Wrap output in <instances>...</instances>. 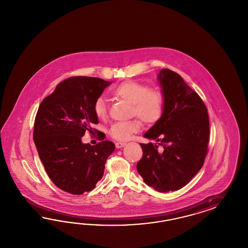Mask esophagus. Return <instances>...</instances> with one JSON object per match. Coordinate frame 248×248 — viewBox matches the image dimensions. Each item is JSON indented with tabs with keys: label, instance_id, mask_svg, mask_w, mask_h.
Listing matches in <instances>:
<instances>
[{
	"label": "esophagus",
	"instance_id": "esophagus-1",
	"mask_svg": "<svg viewBox=\"0 0 248 248\" xmlns=\"http://www.w3.org/2000/svg\"><path fill=\"white\" fill-rule=\"evenodd\" d=\"M126 143H124V142H117V143H115V146H116V148H122V147H124V145H125Z\"/></svg>",
	"mask_w": 248,
	"mask_h": 248
}]
</instances>
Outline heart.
Instances as JSON below:
<instances>
[{
	"label": "heart",
	"mask_w": 248,
	"mask_h": 248,
	"mask_svg": "<svg viewBox=\"0 0 248 248\" xmlns=\"http://www.w3.org/2000/svg\"><path fill=\"white\" fill-rule=\"evenodd\" d=\"M111 94L132 105V115H136L143 123H156L163 114L164 98L160 92L152 90L149 86L135 81H125L113 88ZM93 113L100 120L107 116V106L103 98H98L93 105ZM142 124L139 120L117 122L109 130L115 140L127 141L140 131Z\"/></svg>",
	"instance_id": "heart-1"
}]
</instances>
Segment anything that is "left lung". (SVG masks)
<instances>
[{"mask_svg":"<svg viewBox=\"0 0 248 248\" xmlns=\"http://www.w3.org/2000/svg\"><path fill=\"white\" fill-rule=\"evenodd\" d=\"M164 97L161 118L144 137L162 145L141 143L136 168L143 182L158 192L179 190L202 168L209 142V116L202 99L180 75L162 69L157 76Z\"/></svg>","mask_w":248,"mask_h":248,"instance_id":"8db88e82","label":"left lung"}]
</instances>
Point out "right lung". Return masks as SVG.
Segmentation results:
<instances>
[{"mask_svg": "<svg viewBox=\"0 0 248 248\" xmlns=\"http://www.w3.org/2000/svg\"><path fill=\"white\" fill-rule=\"evenodd\" d=\"M101 78L75 76L57 84L39 106L33 141L45 171L53 184L72 195H82L102 179L114 143L82 142L98 124L93 105L107 86Z\"/></svg>", "mask_w": 248, "mask_h": 248, "instance_id": "1", "label": "right lung"}]
</instances>
